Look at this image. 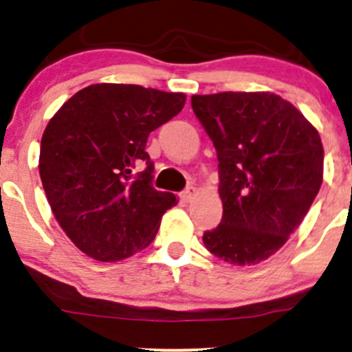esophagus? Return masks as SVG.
<instances>
[{
  "label": "esophagus",
  "instance_id": "obj_1",
  "mask_svg": "<svg viewBox=\"0 0 352 352\" xmlns=\"http://www.w3.org/2000/svg\"><path fill=\"white\" fill-rule=\"evenodd\" d=\"M194 196H196V189H194V187H187L186 190H182V192H180V197H182L186 202H189Z\"/></svg>",
  "mask_w": 352,
  "mask_h": 352
}]
</instances>
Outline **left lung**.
Listing matches in <instances>:
<instances>
[{
	"mask_svg": "<svg viewBox=\"0 0 352 352\" xmlns=\"http://www.w3.org/2000/svg\"><path fill=\"white\" fill-rule=\"evenodd\" d=\"M190 104L216 148L223 201L221 223L202 242L230 264H258L287 242L320 190V136L267 91L192 95Z\"/></svg>",
	"mask_w": 352,
	"mask_h": 352,
	"instance_id": "8db88e82",
	"label": "left lung"
}]
</instances>
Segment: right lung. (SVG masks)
<instances>
[{
  "instance_id": "1",
  "label": "right lung",
  "mask_w": 352,
  "mask_h": 352,
  "mask_svg": "<svg viewBox=\"0 0 352 352\" xmlns=\"http://www.w3.org/2000/svg\"><path fill=\"white\" fill-rule=\"evenodd\" d=\"M184 104V94L98 83L74 94L49 120L38 160L42 186L61 228L88 257L122 261L155 240L177 197L153 187L146 141Z\"/></svg>"
}]
</instances>
